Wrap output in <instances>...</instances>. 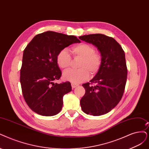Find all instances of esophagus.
Wrapping results in <instances>:
<instances>
[{"label":"esophagus","mask_w":149,"mask_h":149,"mask_svg":"<svg viewBox=\"0 0 149 149\" xmlns=\"http://www.w3.org/2000/svg\"><path fill=\"white\" fill-rule=\"evenodd\" d=\"M71 86H72V88H75L76 86H78V85H76L75 84H71Z\"/></svg>","instance_id":"obj_1"}]
</instances>
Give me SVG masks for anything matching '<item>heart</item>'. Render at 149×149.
Masks as SVG:
<instances>
[{"instance_id":"heart-1","label":"heart","mask_w":149,"mask_h":149,"mask_svg":"<svg viewBox=\"0 0 149 149\" xmlns=\"http://www.w3.org/2000/svg\"><path fill=\"white\" fill-rule=\"evenodd\" d=\"M70 52L74 58H80L79 69L69 70L63 74L65 80L72 84H80L89 79L91 75L96 74L100 70L102 59L100 54L95 52V48L88 43H81L71 48ZM58 65L63 69H69L72 60L67 49L61 50L56 56Z\"/></svg>"}]
</instances>
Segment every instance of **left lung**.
<instances>
[{
	"label": "left lung",
	"mask_w": 149,
	"mask_h": 149,
	"mask_svg": "<svg viewBox=\"0 0 149 149\" xmlns=\"http://www.w3.org/2000/svg\"><path fill=\"white\" fill-rule=\"evenodd\" d=\"M81 40L95 45L101 53V68L95 77L82 85L85 94L80 100L82 111L100 116L108 113L122 99L127 79L125 54L113 38L101 34L79 37ZM95 83V86H91Z\"/></svg>",
	"instance_id": "1"
}]
</instances>
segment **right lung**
I'll use <instances>...</instances> for the list:
<instances>
[{
	"mask_svg": "<svg viewBox=\"0 0 149 149\" xmlns=\"http://www.w3.org/2000/svg\"><path fill=\"white\" fill-rule=\"evenodd\" d=\"M80 40L75 36L53 31L36 35L23 52L20 83L26 102L34 112L53 116L62 109L63 96L72 90L69 81L54 83L61 76L58 53Z\"/></svg>",
	"mask_w": 149,
	"mask_h": 149,
	"instance_id": "add662e5",
	"label": "right lung"
}]
</instances>
